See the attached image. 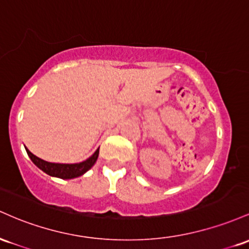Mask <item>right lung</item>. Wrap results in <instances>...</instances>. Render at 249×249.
Instances as JSON below:
<instances>
[{
	"label": "right lung",
	"instance_id": "obj_1",
	"mask_svg": "<svg viewBox=\"0 0 249 249\" xmlns=\"http://www.w3.org/2000/svg\"><path fill=\"white\" fill-rule=\"evenodd\" d=\"M28 155L32 159V161L34 162L36 166L38 167L41 170H43L44 173H47L48 175L52 177H56L60 178H72L81 177L82 174H85L87 170H89L91 167L94 166V163L97 160V156H99V149L94 153L90 158L87 159L86 161L80 162V163H74V164H67V163H52V162L44 161L42 159L35 156L33 153H30L27 149Z\"/></svg>",
	"mask_w": 249,
	"mask_h": 249
}]
</instances>
